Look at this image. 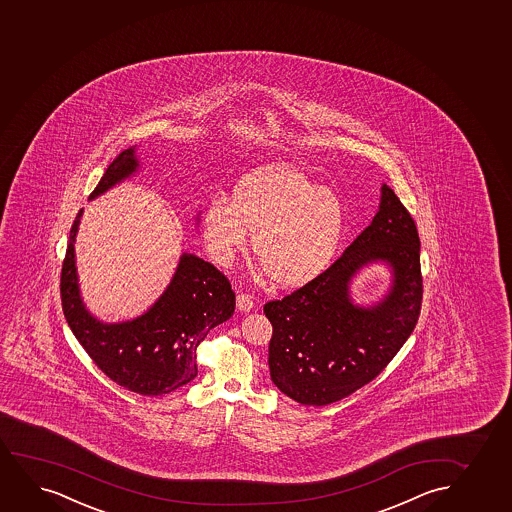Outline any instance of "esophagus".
<instances>
[{
  "mask_svg": "<svg viewBox=\"0 0 512 512\" xmlns=\"http://www.w3.org/2000/svg\"><path fill=\"white\" fill-rule=\"evenodd\" d=\"M236 305H238V310H241V312H248V310L253 309V298L247 293H240L236 298Z\"/></svg>",
  "mask_w": 512,
  "mask_h": 512,
  "instance_id": "34e87169",
  "label": "esophagus"
}]
</instances>
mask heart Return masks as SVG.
Instances as JSON below:
<instances>
[{"mask_svg":"<svg viewBox=\"0 0 512 512\" xmlns=\"http://www.w3.org/2000/svg\"><path fill=\"white\" fill-rule=\"evenodd\" d=\"M347 226L335 191L295 167H265L234 188L233 202L215 196L203 215V234L219 264H233L253 234V255L278 288H300L335 259Z\"/></svg>","mask_w":512,"mask_h":512,"instance_id":"b5f03b06","label":"heart"}]
</instances>
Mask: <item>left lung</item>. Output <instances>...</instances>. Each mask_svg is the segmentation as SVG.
<instances>
[{"instance_id": "1", "label": "left lung", "mask_w": 512, "mask_h": 512, "mask_svg": "<svg viewBox=\"0 0 512 512\" xmlns=\"http://www.w3.org/2000/svg\"><path fill=\"white\" fill-rule=\"evenodd\" d=\"M419 234L409 210L383 184L373 222L319 278L264 305L272 324L271 379L303 405L333 404L371 383L416 328L423 303ZM393 267V290L359 308L347 283L362 264Z\"/></svg>"}]
</instances>
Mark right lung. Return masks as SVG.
Returning a JSON list of instances; mask_svg holds the SVG:
<instances>
[{
  "instance_id": "1",
  "label": "right lung",
  "mask_w": 512,
  "mask_h": 512,
  "mask_svg": "<svg viewBox=\"0 0 512 512\" xmlns=\"http://www.w3.org/2000/svg\"><path fill=\"white\" fill-rule=\"evenodd\" d=\"M138 167L134 148L108 165L89 198L101 195ZM83 210L70 228L60 274L62 309L72 333L101 373L129 392L158 397L198 374L196 350L209 331L228 321L236 307L229 279L217 267L183 253L176 274L152 309L134 321L103 324L84 309L77 286L74 241Z\"/></svg>"
}]
</instances>
